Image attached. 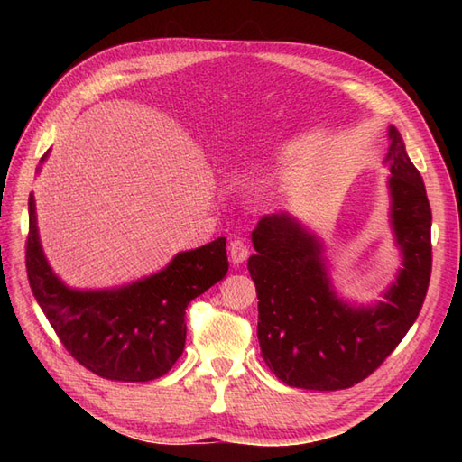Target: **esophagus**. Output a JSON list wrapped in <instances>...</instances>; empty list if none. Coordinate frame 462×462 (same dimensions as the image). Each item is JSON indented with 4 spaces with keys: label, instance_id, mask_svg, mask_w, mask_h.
Returning <instances> with one entry per match:
<instances>
[{
    "label": "esophagus",
    "instance_id": "esophagus-1",
    "mask_svg": "<svg viewBox=\"0 0 462 462\" xmlns=\"http://www.w3.org/2000/svg\"><path fill=\"white\" fill-rule=\"evenodd\" d=\"M228 254H230V262H232V263H242V262L248 260L250 250H248V246H246V242L236 238V240L230 242Z\"/></svg>",
    "mask_w": 462,
    "mask_h": 462
}]
</instances>
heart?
I'll list each match as a JSON object with an SVG mask.
<instances>
[{"mask_svg":"<svg viewBox=\"0 0 462 462\" xmlns=\"http://www.w3.org/2000/svg\"><path fill=\"white\" fill-rule=\"evenodd\" d=\"M266 166L263 164H260V162H254V164H248V166H242V169H236L234 171V174H232V182L234 184H240V186H244V184H252V182H256V180H260L263 174H266Z\"/></svg>","mask_w":462,"mask_h":462,"instance_id":"1","label":"heart"}]
</instances>
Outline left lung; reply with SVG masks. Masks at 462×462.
I'll use <instances>...</instances> for the list:
<instances>
[{
  "instance_id": "1",
  "label": "left lung",
  "mask_w": 462,
  "mask_h": 462,
  "mask_svg": "<svg viewBox=\"0 0 462 462\" xmlns=\"http://www.w3.org/2000/svg\"><path fill=\"white\" fill-rule=\"evenodd\" d=\"M389 226L401 252L383 301L337 296L323 242L290 212L262 216L248 260L258 293V341L273 375L290 387L337 391L369 377L413 326L430 278V206L423 176L389 125Z\"/></svg>"
}]
</instances>
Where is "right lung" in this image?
Here are the masks:
<instances>
[{
	"label": "right lung",
	"instance_id": "right-lung-1",
	"mask_svg": "<svg viewBox=\"0 0 462 462\" xmlns=\"http://www.w3.org/2000/svg\"><path fill=\"white\" fill-rule=\"evenodd\" d=\"M25 263L39 308L65 349L99 377L131 383L169 373L184 351L186 308L228 272L226 238H216L179 252L162 270L125 286H67L45 258L33 192L29 194Z\"/></svg>",
	"mask_w": 462,
	"mask_h": 462
}]
</instances>
